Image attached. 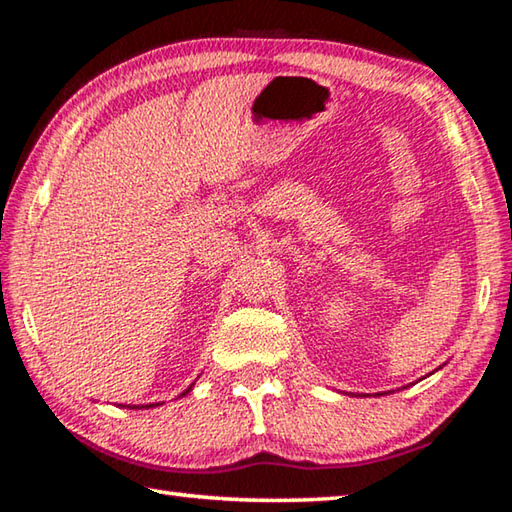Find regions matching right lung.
<instances>
[{"mask_svg": "<svg viewBox=\"0 0 512 512\" xmlns=\"http://www.w3.org/2000/svg\"><path fill=\"white\" fill-rule=\"evenodd\" d=\"M192 385H195V383H192ZM192 385H190V388H188V390H183L179 397H186V395H188V392L192 390ZM156 406H161V401H158V404H147V406H127V408H156Z\"/></svg>", "mask_w": 512, "mask_h": 512, "instance_id": "1", "label": "right lung"}]
</instances>
